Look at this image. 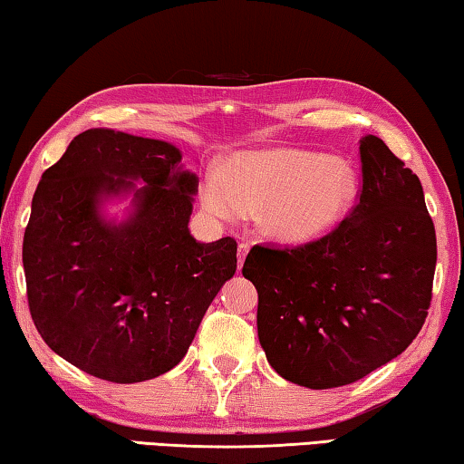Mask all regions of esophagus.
Listing matches in <instances>:
<instances>
[{
  "mask_svg": "<svg viewBox=\"0 0 464 464\" xmlns=\"http://www.w3.org/2000/svg\"><path fill=\"white\" fill-rule=\"evenodd\" d=\"M247 251H249V243H247V241H241L239 247H237V262H239V268L243 266V262H246Z\"/></svg>",
  "mask_w": 464,
  "mask_h": 464,
  "instance_id": "obj_1",
  "label": "esophagus"
}]
</instances>
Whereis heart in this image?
<instances>
[{"instance_id":"obj_1","label":"heart","mask_w":464,"mask_h":464,"mask_svg":"<svg viewBox=\"0 0 464 464\" xmlns=\"http://www.w3.org/2000/svg\"><path fill=\"white\" fill-rule=\"evenodd\" d=\"M358 196L356 169L340 157L303 149L241 151L202 184V204L221 218L260 210L272 237L311 241L342 221Z\"/></svg>"}]
</instances>
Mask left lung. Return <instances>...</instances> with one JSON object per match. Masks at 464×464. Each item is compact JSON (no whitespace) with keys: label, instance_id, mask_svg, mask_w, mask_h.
Here are the masks:
<instances>
[{"label":"left lung","instance_id":"1","mask_svg":"<svg viewBox=\"0 0 464 464\" xmlns=\"http://www.w3.org/2000/svg\"><path fill=\"white\" fill-rule=\"evenodd\" d=\"M360 198L332 231L296 247L254 246L243 264L266 358L309 389L364 379L428 317L436 231L420 178L374 135L360 139Z\"/></svg>","mask_w":464,"mask_h":464}]
</instances>
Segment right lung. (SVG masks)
<instances>
[{"mask_svg": "<svg viewBox=\"0 0 464 464\" xmlns=\"http://www.w3.org/2000/svg\"><path fill=\"white\" fill-rule=\"evenodd\" d=\"M169 143L90 129L44 171L22 243L30 315L61 358L110 382H140L186 356L237 241L198 243L188 221L198 179ZM148 184L127 224L97 215L102 193Z\"/></svg>", "mask_w": 464, "mask_h": 464, "instance_id": "right-lung-1", "label": "right lung"}]
</instances>
